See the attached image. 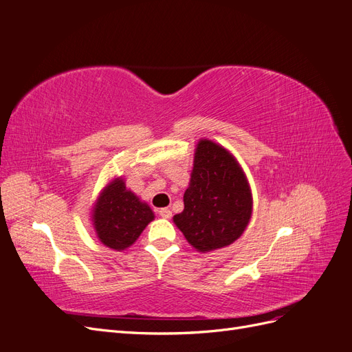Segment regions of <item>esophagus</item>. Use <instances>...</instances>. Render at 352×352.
Segmentation results:
<instances>
[{"instance_id": "obj_1", "label": "esophagus", "mask_w": 352, "mask_h": 352, "mask_svg": "<svg viewBox=\"0 0 352 352\" xmlns=\"http://www.w3.org/2000/svg\"><path fill=\"white\" fill-rule=\"evenodd\" d=\"M158 214L162 216L163 219H170V217H172V210H170V208H162V210L158 211Z\"/></svg>"}]
</instances>
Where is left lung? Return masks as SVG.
I'll use <instances>...</instances> for the list:
<instances>
[{
    "label": "left lung",
    "mask_w": 352,
    "mask_h": 352,
    "mask_svg": "<svg viewBox=\"0 0 352 352\" xmlns=\"http://www.w3.org/2000/svg\"><path fill=\"white\" fill-rule=\"evenodd\" d=\"M184 204L173 223L198 252L239 239L252 216V192L235 155L214 141L199 140Z\"/></svg>",
    "instance_id": "8db88e82"
}]
</instances>
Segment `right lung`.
<instances>
[{
  "label": "right lung",
  "instance_id": "1",
  "mask_svg": "<svg viewBox=\"0 0 352 352\" xmlns=\"http://www.w3.org/2000/svg\"><path fill=\"white\" fill-rule=\"evenodd\" d=\"M154 217L151 207L126 188L122 176L109 180L91 210L97 238L114 251L133 245Z\"/></svg>",
  "mask_w": 352,
  "mask_h": 352
}]
</instances>
